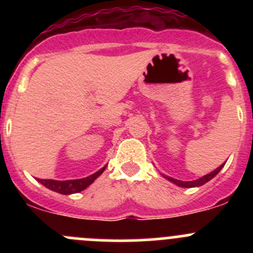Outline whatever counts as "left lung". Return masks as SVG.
I'll return each instance as SVG.
<instances>
[{"instance_id":"obj_1","label":"left lung","mask_w":253,"mask_h":253,"mask_svg":"<svg viewBox=\"0 0 253 253\" xmlns=\"http://www.w3.org/2000/svg\"><path fill=\"white\" fill-rule=\"evenodd\" d=\"M223 167H224V164H221L220 167L216 168V169L214 170V171H211V174H207L203 176V177L198 178V180H193V181H180V180H176V178L169 177V176H165V177H167L169 181H171V182L176 183L177 186H180V187H198V186L205 185L206 182H208L209 180H211L214 176L218 175V172L223 169Z\"/></svg>"}]
</instances>
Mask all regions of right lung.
<instances>
[{"mask_svg": "<svg viewBox=\"0 0 253 253\" xmlns=\"http://www.w3.org/2000/svg\"><path fill=\"white\" fill-rule=\"evenodd\" d=\"M106 169V165L101 168L99 171L95 174L88 176V177L79 178V180H66V181H56V180H42V178H38L42 185L47 187L48 190L55 191V192L61 193V195H71V193H77L81 191L85 190L90 183H93L96 180L98 176L103 174L104 170Z\"/></svg>", "mask_w": 253, "mask_h": 253, "instance_id": "add662e5", "label": "right lung"}]
</instances>
